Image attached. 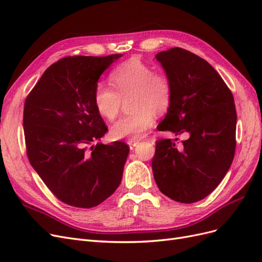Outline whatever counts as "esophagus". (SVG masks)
<instances>
[{
  "label": "esophagus",
  "instance_id": "1",
  "mask_svg": "<svg viewBox=\"0 0 262 262\" xmlns=\"http://www.w3.org/2000/svg\"><path fill=\"white\" fill-rule=\"evenodd\" d=\"M128 144H129V146H130L131 149H134V147H136V146L139 144V141L129 140V141H128Z\"/></svg>",
  "mask_w": 262,
  "mask_h": 262
}]
</instances>
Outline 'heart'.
<instances>
[{"label":"heart","mask_w":262,"mask_h":262,"mask_svg":"<svg viewBox=\"0 0 262 262\" xmlns=\"http://www.w3.org/2000/svg\"><path fill=\"white\" fill-rule=\"evenodd\" d=\"M109 89L97 85L94 92V105L97 113L113 121L120 113L122 100L128 97L132 113L118 120L110 129L113 139L138 140L154 123V116H162L169 109L172 99V84L164 72L140 61L131 59L117 67L109 74Z\"/></svg>","instance_id":"obj_1"}]
</instances>
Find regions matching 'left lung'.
<instances>
[{"mask_svg":"<svg viewBox=\"0 0 262 262\" xmlns=\"http://www.w3.org/2000/svg\"><path fill=\"white\" fill-rule=\"evenodd\" d=\"M155 58L172 84L171 104L157 129L188 138L180 147L170 139L156 141L154 179L170 199L193 203L220 185L234 160V97L214 68L196 54L171 48Z\"/></svg>","mask_w":262,"mask_h":262,"instance_id":"left-lung-1","label":"left lung"}]
</instances>
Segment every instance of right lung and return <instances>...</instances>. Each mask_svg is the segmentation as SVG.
<instances>
[{
    "label": "right lung",
    "mask_w": 262,
    "mask_h": 262,
    "mask_svg": "<svg viewBox=\"0 0 262 262\" xmlns=\"http://www.w3.org/2000/svg\"><path fill=\"white\" fill-rule=\"evenodd\" d=\"M122 54L67 57L53 63L26 98L24 134L28 160L62 202L90 209L119 187L129 146L97 143L108 131L94 105L104 71Z\"/></svg>",
    "instance_id": "right-lung-1"
}]
</instances>
